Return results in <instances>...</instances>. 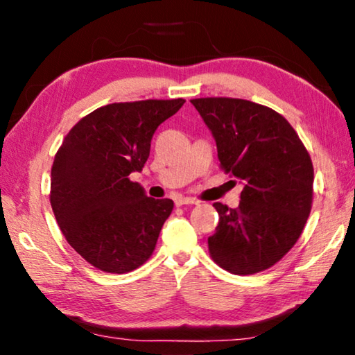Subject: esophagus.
<instances>
[{"label":"esophagus","mask_w":355,"mask_h":355,"mask_svg":"<svg viewBox=\"0 0 355 355\" xmlns=\"http://www.w3.org/2000/svg\"><path fill=\"white\" fill-rule=\"evenodd\" d=\"M196 199H191V197H175V205L182 207V205H197Z\"/></svg>","instance_id":"esophagus-1"}]
</instances>
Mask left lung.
Here are the masks:
<instances>
[{
    "label": "left lung",
    "mask_w": 355,
    "mask_h": 355,
    "mask_svg": "<svg viewBox=\"0 0 355 355\" xmlns=\"http://www.w3.org/2000/svg\"><path fill=\"white\" fill-rule=\"evenodd\" d=\"M191 103L211 130L220 169L241 180L238 208L213 203L219 213L208 238L213 261L250 275L280 261L302 233L313 202V164L290 122L268 106L228 97Z\"/></svg>",
    "instance_id": "1"
}]
</instances>
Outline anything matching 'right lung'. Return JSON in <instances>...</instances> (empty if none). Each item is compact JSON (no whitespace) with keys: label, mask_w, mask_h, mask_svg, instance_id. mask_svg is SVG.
I'll list each match as a JSON object with an SVG mask.
<instances>
[{"label":"right lung","mask_w":355,"mask_h":355,"mask_svg":"<svg viewBox=\"0 0 355 355\" xmlns=\"http://www.w3.org/2000/svg\"><path fill=\"white\" fill-rule=\"evenodd\" d=\"M183 98L111 103L84 116L55 155L50 203L67 243L103 272L125 274L152 257L173 202L152 199L142 171L155 130Z\"/></svg>","instance_id":"1"}]
</instances>
